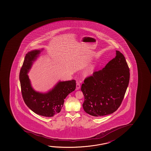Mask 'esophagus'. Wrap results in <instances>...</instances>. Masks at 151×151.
I'll return each instance as SVG.
<instances>
[{
  "mask_svg": "<svg viewBox=\"0 0 151 151\" xmlns=\"http://www.w3.org/2000/svg\"><path fill=\"white\" fill-rule=\"evenodd\" d=\"M80 88H81V85L79 84L78 82H77L76 84V89L77 90H78V89H80Z\"/></svg>",
  "mask_w": 151,
  "mask_h": 151,
  "instance_id": "34e87169",
  "label": "esophagus"
}]
</instances>
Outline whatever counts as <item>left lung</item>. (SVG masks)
<instances>
[{"instance_id":"left-lung-1","label":"left lung","mask_w":151,"mask_h":151,"mask_svg":"<svg viewBox=\"0 0 151 151\" xmlns=\"http://www.w3.org/2000/svg\"><path fill=\"white\" fill-rule=\"evenodd\" d=\"M115 57L101 70L86 78L81 91L85 111L91 116L112 114L120 106L129 81V69L123 54L116 50Z\"/></svg>"}]
</instances>
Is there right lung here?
<instances>
[{"instance_id":"add662e5","label":"right lung","mask_w":151,"mask_h":151,"mask_svg":"<svg viewBox=\"0 0 151 151\" xmlns=\"http://www.w3.org/2000/svg\"><path fill=\"white\" fill-rule=\"evenodd\" d=\"M41 51L34 50L26 55L19 73L21 91L25 104L32 111L41 116L52 117L60 113L65 98L76 88V81L59 82L46 93L34 91L27 74Z\"/></svg>"}]
</instances>
